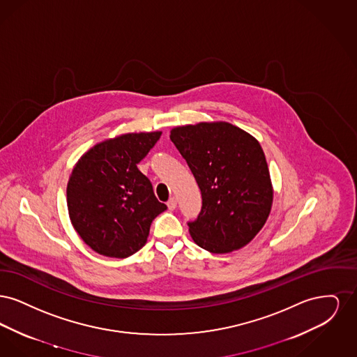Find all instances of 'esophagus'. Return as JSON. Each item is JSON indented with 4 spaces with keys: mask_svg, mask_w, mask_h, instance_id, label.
Returning <instances> with one entry per match:
<instances>
[{
    "mask_svg": "<svg viewBox=\"0 0 357 357\" xmlns=\"http://www.w3.org/2000/svg\"><path fill=\"white\" fill-rule=\"evenodd\" d=\"M167 207H169V210H175L176 208V198H170L169 201H167Z\"/></svg>",
    "mask_w": 357,
    "mask_h": 357,
    "instance_id": "obj_1",
    "label": "esophagus"
}]
</instances>
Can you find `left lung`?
<instances>
[{
    "label": "left lung",
    "instance_id": "obj_1",
    "mask_svg": "<svg viewBox=\"0 0 357 357\" xmlns=\"http://www.w3.org/2000/svg\"><path fill=\"white\" fill-rule=\"evenodd\" d=\"M171 142L202 194L194 242L215 255L248 245L262 229L273 202L265 153L255 137L230 123H199L171 130Z\"/></svg>",
    "mask_w": 357,
    "mask_h": 357
}]
</instances>
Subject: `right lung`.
<instances>
[{
	"mask_svg": "<svg viewBox=\"0 0 357 357\" xmlns=\"http://www.w3.org/2000/svg\"><path fill=\"white\" fill-rule=\"evenodd\" d=\"M162 132L108 139L85 153L69 178V218L85 243L99 255L126 258L147 242L150 226L167 206L137 169Z\"/></svg>",
	"mask_w": 357,
	"mask_h": 357,
	"instance_id": "add662e5",
	"label": "right lung"
}]
</instances>
